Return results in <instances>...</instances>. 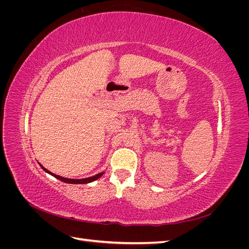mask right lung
<instances>
[{"instance_id": "right-lung-1", "label": "right lung", "mask_w": 249, "mask_h": 249, "mask_svg": "<svg viewBox=\"0 0 249 249\" xmlns=\"http://www.w3.org/2000/svg\"><path fill=\"white\" fill-rule=\"evenodd\" d=\"M39 165H40V167H41L44 171H46L47 173H49V175H51V176H53L54 178L60 179V180H61V182L67 183V184H88V183L93 182V180H95V179H97V178H100L104 175V171H102L101 173H97V175H95V176H93V177H89V178H63V177L57 176V175H55V173H53V172H51L50 170H48L47 168H44L41 164H39Z\"/></svg>"}]
</instances>
